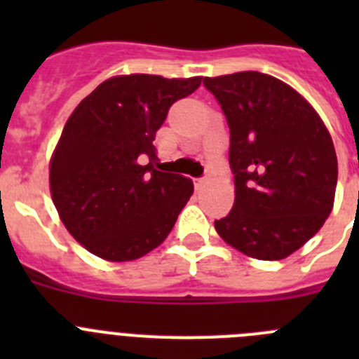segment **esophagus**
<instances>
[{"mask_svg": "<svg viewBox=\"0 0 359 359\" xmlns=\"http://www.w3.org/2000/svg\"><path fill=\"white\" fill-rule=\"evenodd\" d=\"M208 183V177H199V180H194V187L196 189H203V187Z\"/></svg>", "mask_w": 359, "mask_h": 359, "instance_id": "1", "label": "esophagus"}]
</instances>
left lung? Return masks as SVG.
Masks as SVG:
<instances>
[{
  "mask_svg": "<svg viewBox=\"0 0 359 359\" xmlns=\"http://www.w3.org/2000/svg\"><path fill=\"white\" fill-rule=\"evenodd\" d=\"M230 128L236 201L215 221L221 239L259 261H280L323 226L334 205L338 160L315 107L259 72L205 77Z\"/></svg>",
  "mask_w": 359,
  "mask_h": 359,
  "instance_id": "1",
  "label": "left lung"
}]
</instances>
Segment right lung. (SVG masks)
Listing matches in <instances>:
<instances>
[{"label":"right lung","mask_w":359,"mask_h":359,"mask_svg":"<svg viewBox=\"0 0 359 359\" xmlns=\"http://www.w3.org/2000/svg\"><path fill=\"white\" fill-rule=\"evenodd\" d=\"M199 84L201 77L116 75L73 109L50 160V192L90 253L128 262L167 239L194 185L158 170L152 142L169 107Z\"/></svg>","instance_id":"right-lung-1"}]
</instances>
